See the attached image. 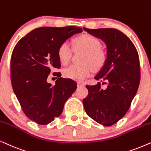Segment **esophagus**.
Instances as JSON below:
<instances>
[{"label":"esophagus","mask_w":151,"mask_h":151,"mask_svg":"<svg viewBox=\"0 0 151 151\" xmlns=\"http://www.w3.org/2000/svg\"><path fill=\"white\" fill-rule=\"evenodd\" d=\"M77 86H78V87H82V86H85V83H81V82H78V83H77Z\"/></svg>","instance_id":"esophagus-1"}]
</instances>
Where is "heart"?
Masks as SVG:
<instances>
[{
    "label": "heart",
    "mask_w": 151,
    "mask_h": 151,
    "mask_svg": "<svg viewBox=\"0 0 151 151\" xmlns=\"http://www.w3.org/2000/svg\"><path fill=\"white\" fill-rule=\"evenodd\" d=\"M74 43L77 49L86 52L82 59L83 64L72 65L63 70L65 77L82 81L91 74L92 70H99L106 60L105 55L100 50L101 43L99 40L89 35H83L74 39ZM58 57L63 65H67L71 59L72 50L68 42H63L58 48Z\"/></svg>",
    "instance_id": "b5f03b06"
}]
</instances>
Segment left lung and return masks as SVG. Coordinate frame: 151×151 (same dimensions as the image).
Listing matches in <instances>:
<instances>
[{
  "label": "left lung",
  "mask_w": 151,
  "mask_h": 151,
  "mask_svg": "<svg viewBox=\"0 0 151 151\" xmlns=\"http://www.w3.org/2000/svg\"><path fill=\"white\" fill-rule=\"evenodd\" d=\"M83 29L106 45L107 58L94 77V86L86 85L88 94L83 99L86 112L104 126H110L125 115L135 96L140 82L138 52L130 39L114 28ZM107 88L102 89L101 82Z\"/></svg>",
  "instance_id": "obj_1"
}]
</instances>
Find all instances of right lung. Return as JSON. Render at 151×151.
I'll return each mask as SVG.
<instances>
[{
	"mask_svg": "<svg viewBox=\"0 0 151 151\" xmlns=\"http://www.w3.org/2000/svg\"><path fill=\"white\" fill-rule=\"evenodd\" d=\"M82 32L80 27H42L20 39L11 57V82L25 115L40 125L59 117L64 104L77 89L70 79L60 77L55 85L47 83L52 68H61L58 48L68 38Z\"/></svg>",
	"mask_w": 151,
	"mask_h": 151,
	"instance_id": "obj_1",
	"label": "right lung"
}]
</instances>
